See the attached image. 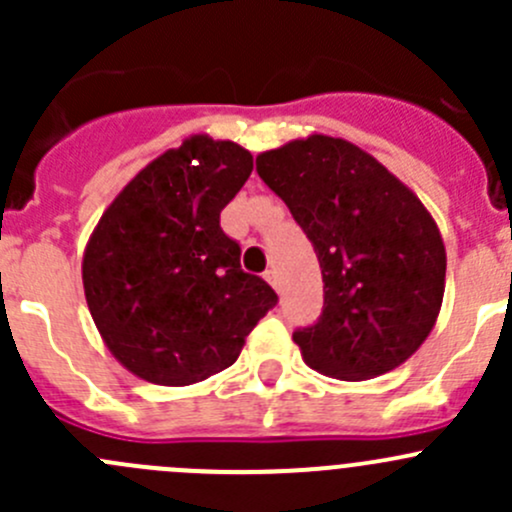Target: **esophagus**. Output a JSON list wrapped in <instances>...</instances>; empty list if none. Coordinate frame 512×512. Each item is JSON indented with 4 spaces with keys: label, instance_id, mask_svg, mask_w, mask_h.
Instances as JSON below:
<instances>
[{
    "label": "esophagus",
    "instance_id": "esophagus-1",
    "mask_svg": "<svg viewBox=\"0 0 512 512\" xmlns=\"http://www.w3.org/2000/svg\"><path fill=\"white\" fill-rule=\"evenodd\" d=\"M265 280H267V282H270V285H272V287H275V289H277V292H280V289H282L280 275H277V272H275V270H267V272H265Z\"/></svg>",
    "mask_w": 512,
    "mask_h": 512
}]
</instances>
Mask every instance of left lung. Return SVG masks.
I'll return each mask as SVG.
<instances>
[{"label": "left lung", "mask_w": 512, "mask_h": 512, "mask_svg": "<svg viewBox=\"0 0 512 512\" xmlns=\"http://www.w3.org/2000/svg\"><path fill=\"white\" fill-rule=\"evenodd\" d=\"M257 173L322 267V317L292 337L302 359L342 381L374 379L411 359L446 289L441 230L414 190L371 153L324 133L260 153Z\"/></svg>", "instance_id": "1"}]
</instances>
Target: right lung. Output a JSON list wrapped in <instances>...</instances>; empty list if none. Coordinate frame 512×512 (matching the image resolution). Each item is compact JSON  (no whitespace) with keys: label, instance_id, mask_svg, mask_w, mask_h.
Returning a JSON list of instances; mask_svg holds the SVG:
<instances>
[{"label":"right lung","instance_id":"obj_1","mask_svg":"<svg viewBox=\"0 0 512 512\" xmlns=\"http://www.w3.org/2000/svg\"><path fill=\"white\" fill-rule=\"evenodd\" d=\"M250 173L247 148L198 133L138 170L91 232L86 304L108 352L138 379L190 386L218 374L277 304L220 230V210Z\"/></svg>","mask_w":512,"mask_h":512}]
</instances>
